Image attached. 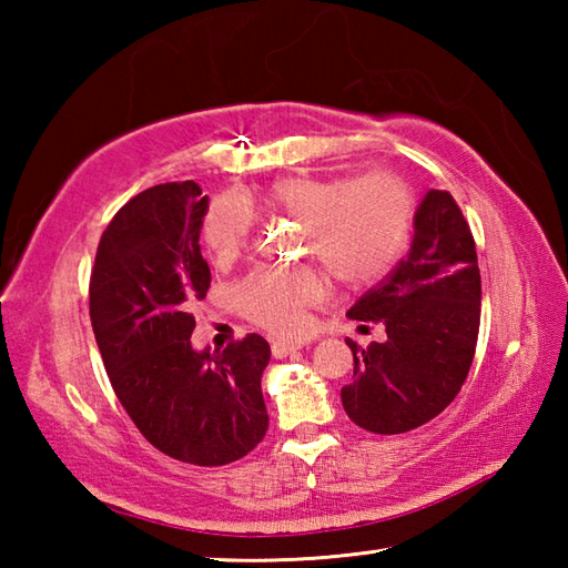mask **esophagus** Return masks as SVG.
Wrapping results in <instances>:
<instances>
[{"label":"esophagus","instance_id":"obj_1","mask_svg":"<svg viewBox=\"0 0 568 568\" xmlns=\"http://www.w3.org/2000/svg\"><path fill=\"white\" fill-rule=\"evenodd\" d=\"M297 348H303V344H291V342H281V339L271 344V352H273L275 358H283L287 354H293V352H297Z\"/></svg>","mask_w":568,"mask_h":568}]
</instances>
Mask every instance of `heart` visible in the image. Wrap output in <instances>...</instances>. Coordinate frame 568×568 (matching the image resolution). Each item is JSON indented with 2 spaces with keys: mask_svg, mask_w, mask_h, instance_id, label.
<instances>
[{
  "mask_svg": "<svg viewBox=\"0 0 568 568\" xmlns=\"http://www.w3.org/2000/svg\"><path fill=\"white\" fill-rule=\"evenodd\" d=\"M265 210L303 222L300 246L320 258L346 285L371 283L400 256L413 222V195L393 173L361 178H281L265 190ZM253 236L251 202L214 197L202 222V239L216 258H234ZM327 295L324 277L303 268H258L236 285L234 300L261 327L295 336L310 324L307 310Z\"/></svg>",
  "mask_w": 568,
  "mask_h": 568,
  "instance_id": "b5f03b06",
  "label": "heart"
}]
</instances>
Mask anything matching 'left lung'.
I'll use <instances>...</instances> for the list:
<instances>
[{
    "label": "left lung",
    "mask_w": 568,
    "mask_h": 568,
    "mask_svg": "<svg viewBox=\"0 0 568 568\" xmlns=\"http://www.w3.org/2000/svg\"><path fill=\"white\" fill-rule=\"evenodd\" d=\"M378 322L385 342L354 352L342 405L354 425L403 434L437 417L462 390L480 327V271L470 226L446 190H429L415 212L407 256L348 310Z\"/></svg>",
    "instance_id": "obj_1"
}]
</instances>
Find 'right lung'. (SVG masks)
<instances>
[{
  "mask_svg": "<svg viewBox=\"0 0 568 568\" xmlns=\"http://www.w3.org/2000/svg\"><path fill=\"white\" fill-rule=\"evenodd\" d=\"M207 197L195 180L139 192L106 224L90 275V320L106 376L155 449L224 466L265 437L261 376L271 346L246 334L195 352L192 307L210 291L200 253Z\"/></svg>",
  "mask_w": 568,
  "mask_h": 568,
  "instance_id": "right-lung-1",
  "label": "right lung"
}]
</instances>
